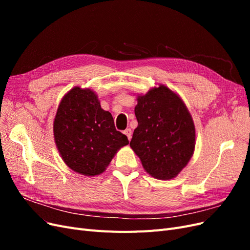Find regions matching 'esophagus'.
<instances>
[{
    "instance_id": "1",
    "label": "esophagus",
    "mask_w": 250,
    "mask_h": 250,
    "mask_svg": "<svg viewBox=\"0 0 250 250\" xmlns=\"http://www.w3.org/2000/svg\"><path fill=\"white\" fill-rule=\"evenodd\" d=\"M124 133L127 135V138H128V140H131V137H132V132H131V129L130 128H127L126 130H124Z\"/></svg>"
}]
</instances>
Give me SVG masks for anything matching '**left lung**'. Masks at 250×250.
<instances>
[{
    "label": "left lung",
    "mask_w": 250,
    "mask_h": 250,
    "mask_svg": "<svg viewBox=\"0 0 250 250\" xmlns=\"http://www.w3.org/2000/svg\"><path fill=\"white\" fill-rule=\"evenodd\" d=\"M138 127L130 147L151 176L175 177L190 161L195 148V126L180 98L167 86L138 97Z\"/></svg>",
    "instance_id": "8db88e82"
}]
</instances>
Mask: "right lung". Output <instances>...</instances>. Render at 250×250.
Returning a JSON list of instances; mask_svg holds the SVG:
<instances>
[{
    "instance_id": "add662e5",
    "label": "right lung",
    "mask_w": 250,
    "mask_h": 250,
    "mask_svg": "<svg viewBox=\"0 0 250 250\" xmlns=\"http://www.w3.org/2000/svg\"><path fill=\"white\" fill-rule=\"evenodd\" d=\"M54 138L63 162L86 176L101 174L117 151L129 143L93 90L80 87L72 88L60 102Z\"/></svg>"
}]
</instances>
